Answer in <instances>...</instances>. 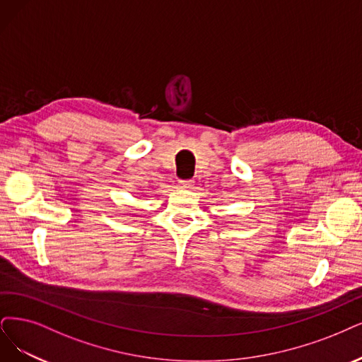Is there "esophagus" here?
<instances>
[{"mask_svg": "<svg viewBox=\"0 0 362 362\" xmlns=\"http://www.w3.org/2000/svg\"><path fill=\"white\" fill-rule=\"evenodd\" d=\"M192 180H179V186L180 188H183V189H189V188H192Z\"/></svg>", "mask_w": 362, "mask_h": 362, "instance_id": "1", "label": "esophagus"}]
</instances>
